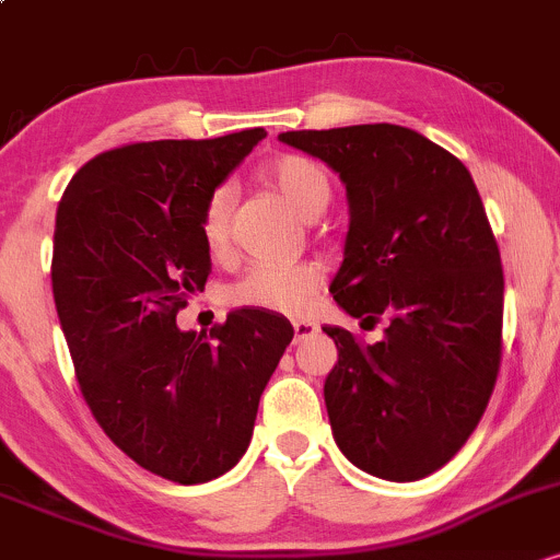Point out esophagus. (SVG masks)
<instances>
[{
  "mask_svg": "<svg viewBox=\"0 0 560 560\" xmlns=\"http://www.w3.org/2000/svg\"><path fill=\"white\" fill-rule=\"evenodd\" d=\"M314 332H317V325L310 323V319H293V341L296 343L312 338Z\"/></svg>",
  "mask_w": 560,
  "mask_h": 560,
  "instance_id": "34e87169",
  "label": "esophagus"
}]
</instances>
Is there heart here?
I'll use <instances>...</instances> for the list:
<instances>
[{"instance_id":"b5f03b06","label":"heart","mask_w":560,"mask_h":560,"mask_svg":"<svg viewBox=\"0 0 560 560\" xmlns=\"http://www.w3.org/2000/svg\"><path fill=\"white\" fill-rule=\"evenodd\" d=\"M259 177L285 198L299 217L314 219L330 203L332 187L319 163L304 155L282 153L264 163ZM230 217L232 190L217 187L206 198L200 211V237L211 259H224L230 250ZM323 285V269L312 261L301 264H254L228 291V301L235 306L299 314L312 304V296Z\"/></svg>"}]
</instances>
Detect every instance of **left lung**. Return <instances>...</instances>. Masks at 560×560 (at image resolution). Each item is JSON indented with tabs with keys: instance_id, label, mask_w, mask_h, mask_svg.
I'll use <instances>...</instances> for the list:
<instances>
[{
	"instance_id": "1",
	"label": "left lung",
	"mask_w": 560,
	"mask_h": 560,
	"mask_svg": "<svg viewBox=\"0 0 560 560\" xmlns=\"http://www.w3.org/2000/svg\"><path fill=\"white\" fill-rule=\"evenodd\" d=\"M347 185L349 235L330 282L378 343L325 332L338 362L325 378L332 439L364 474L418 481L468 442L502 357V264L470 172L397 124L285 131Z\"/></svg>"
}]
</instances>
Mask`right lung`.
Segmentation results:
<instances>
[{
	"label": "right lung",
	"mask_w": 560,
	"mask_h": 560,
	"mask_svg": "<svg viewBox=\"0 0 560 560\" xmlns=\"http://www.w3.org/2000/svg\"><path fill=\"white\" fill-rule=\"evenodd\" d=\"M264 137L105 150L73 174L55 217V310L84 401L118 450L168 481H211L241 460L293 338L264 310L230 312L209 336L177 328L211 272L206 198Z\"/></svg>",
	"instance_id": "obj_1"
}]
</instances>
